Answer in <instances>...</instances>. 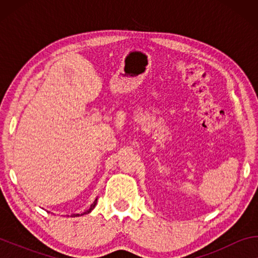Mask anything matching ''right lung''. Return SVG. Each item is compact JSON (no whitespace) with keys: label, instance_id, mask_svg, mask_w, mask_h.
I'll return each mask as SVG.
<instances>
[{"label":"right lung","instance_id":"right-lung-1","mask_svg":"<svg viewBox=\"0 0 258 258\" xmlns=\"http://www.w3.org/2000/svg\"><path fill=\"white\" fill-rule=\"evenodd\" d=\"M97 203H98V198L94 200L93 204L91 205V206H90V208H89V209H86V211H85L84 213H82V214H73L72 216H74V217H75V216H82V215H84V214H89V213H91V212H92L93 209H94V207H95V205H97Z\"/></svg>","mask_w":258,"mask_h":258}]
</instances>
